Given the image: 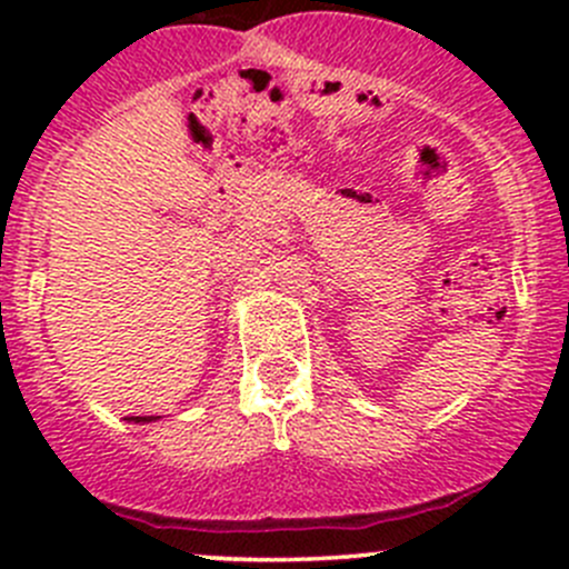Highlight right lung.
<instances>
[{
	"instance_id": "obj_1",
	"label": "right lung",
	"mask_w": 569,
	"mask_h": 569,
	"mask_svg": "<svg viewBox=\"0 0 569 569\" xmlns=\"http://www.w3.org/2000/svg\"><path fill=\"white\" fill-rule=\"evenodd\" d=\"M159 416H129L126 418V421H131V423H151V421H157Z\"/></svg>"
}]
</instances>
